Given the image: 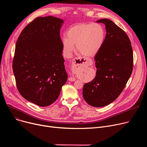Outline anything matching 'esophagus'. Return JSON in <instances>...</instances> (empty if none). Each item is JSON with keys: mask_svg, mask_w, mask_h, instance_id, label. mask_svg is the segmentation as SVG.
<instances>
[{"mask_svg": "<svg viewBox=\"0 0 147 147\" xmlns=\"http://www.w3.org/2000/svg\"><path fill=\"white\" fill-rule=\"evenodd\" d=\"M86 59H82L79 57L74 58L73 59L72 62V65H71V71L73 73H76V71L78 70V69L83 65L84 64L86 63ZM68 80L70 82H74L76 80V79L73 77H71V78H68Z\"/></svg>", "mask_w": 147, "mask_h": 147, "instance_id": "34e87169", "label": "esophagus"}]
</instances>
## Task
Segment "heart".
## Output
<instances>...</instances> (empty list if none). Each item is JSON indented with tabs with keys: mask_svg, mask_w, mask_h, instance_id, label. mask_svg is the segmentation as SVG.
Returning <instances> with one entry per match:
<instances>
[{
	"mask_svg": "<svg viewBox=\"0 0 147 147\" xmlns=\"http://www.w3.org/2000/svg\"><path fill=\"white\" fill-rule=\"evenodd\" d=\"M105 37L104 27L98 23H80L69 28L67 37L63 38L64 55L69 57L74 50L88 57L98 53L104 44Z\"/></svg>",
	"mask_w": 147,
	"mask_h": 147,
	"instance_id": "obj_1",
	"label": "heart"
}]
</instances>
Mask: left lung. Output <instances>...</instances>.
I'll return each instance as SVG.
<instances>
[{
	"mask_svg": "<svg viewBox=\"0 0 147 147\" xmlns=\"http://www.w3.org/2000/svg\"><path fill=\"white\" fill-rule=\"evenodd\" d=\"M105 25L107 34L101 49L95 56L96 74L84 84L83 96L91 106L101 107L120 95L132 73L134 55L124 30L108 19L96 21Z\"/></svg>",
	"mask_w": 147,
	"mask_h": 147,
	"instance_id": "1",
	"label": "left lung"
}]
</instances>
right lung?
I'll return each instance as SVG.
<instances>
[{"label": "right lung", "mask_w": 147, "mask_h": 147, "mask_svg": "<svg viewBox=\"0 0 147 147\" xmlns=\"http://www.w3.org/2000/svg\"><path fill=\"white\" fill-rule=\"evenodd\" d=\"M63 20L37 17L22 30L15 45L12 69L21 95L40 107L58 99L67 80L62 55Z\"/></svg>", "instance_id": "obj_1"}]
</instances>
